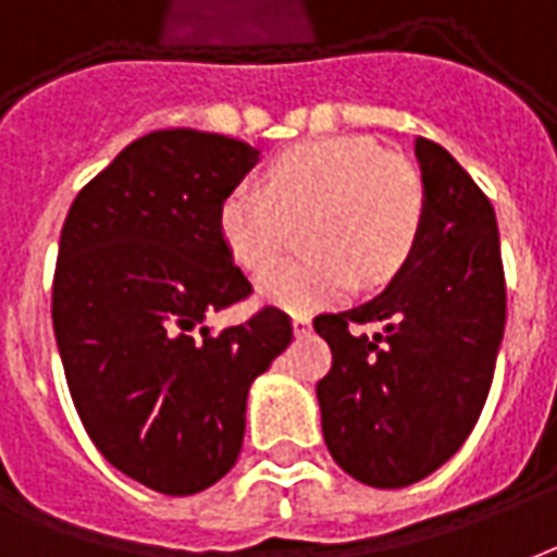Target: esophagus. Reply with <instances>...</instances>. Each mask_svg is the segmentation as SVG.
I'll return each mask as SVG.
<instances>
[{"instance_id":"obj_1","label":"esophagus","mask_w":557,"mask_h":557,"mask_svg":"<svg viewBox=\"0 0 557 557\" xmlns=\"http://www.w3.org/2000/svg\"><path fill=\"white\" fill-rule=\"evenodd\" d=\"M292 327H295V336H307L310 333V319L304 312H295L292 315Z\"/></svg>"}]
</instances>
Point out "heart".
Wrapping results in <instances>:
<instances>
[{"mask_svg":"<svg viewBox=\"0 0 557 557\" xmlns=\"http://www.w3.org/2000/svg\"><path fill=\"white\" fill-rule=\"evenodd\" d=\"M425 180L410 159L374 138L339 135L283 152L265 191L236 185L221 203L218 226L247 271H265L304 226L307 257L271 268L262 298L310 310L357 286L393 277L416 250L425 224Z\"/></svg>","mask_w":557,"mask_h":557,"instance_id":"b5f03b06","label":"heart"}]
</instances>
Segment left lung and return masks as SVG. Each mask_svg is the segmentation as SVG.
Instances as JSON below:
<instances>
[{
  "mask_svg": "<svg viewBox=\"0 0 557 557\" xmlns=\"http://www.w3.org/2000/svg\"><path fill=\"white\" fill-rule=\"evenodd\" d=\"M425 224L377 298L315 315L333 351L315 386L333 460L369 487L416 484L467 443L487 401L508 295L496 212L451 152L416 138ZM384 331L366 337L362 323Z\"/></svg>",
  "mask_w": 557,
  "mask_h": 557,
  "instance_id": "left-lung-1",
  "label": "left lung"
}]
</instances>
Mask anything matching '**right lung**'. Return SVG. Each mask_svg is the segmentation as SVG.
I'll use <instances>...</instances> for the list:
<instances>
[{
	"label": "right lung",
	"mask_w": 557,
	"mask_h": 557,
	"mask_svg": "<svg viewBox=\"0 0 557 557\" xmlns=\"http://www.w3.org/2000/svg\"><path fill=\"white\" fill-rule=\"evenodd\" d=\"M259 162L245 141L159 129L82 188L61 226L52 327L82 425L111 467L164 496H191L236 467L247 389L292 342L262 307L212 333V310L253 286L218 212Z\"/></svg>",
	"instance_id": "right-lung-1"
}]
</instances>
